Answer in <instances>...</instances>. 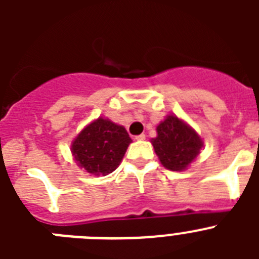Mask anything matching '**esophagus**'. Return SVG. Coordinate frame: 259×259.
I'll return each instance as SVG.
<instances>
[{"mask_svg": "<svg viewBox=\"0 0 259 259\" xmlns=\"http://www.w3.org/2000/svg\"><path fill=\"white\" fill-rule=\"evenodd\" d=\"M135 139H136V140H139V141H141V140H145V135H144V134H141V135H137V136H135Z\"/></svg>", "mask_w": 259, "mask_h": 259, "instance_id": "obj_1", "label": "esophagus"}]
</instances>
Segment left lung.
I'll return each instance as SVG.
<instances>
[{
  "instance_id": "1",
  "label": "left lung",
  "mask_w": 259,
  "mask_h": 259,
  "mask_svg": "<svg viewBox=\"0 0 259 259\" xmlns=\"http://www.w3.org/2000/svg\"><path fill=\"white\" fill-rule=\"evenodd\" d=\"M157 134L158 136L152 140L155 154L161 163L171 171L187 168L203 146L194 130L174 115H168L159 123Z\"/></svg>"
}]
</instances>
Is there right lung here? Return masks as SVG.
<instances>
[{"label":"right lung","instance_id":"right-lung-1","mask_svg":"<svg viewBox=\"0 0 259 259\" xmlns=\"http://www.w3.org/2000/svg\"><path fill=\"white\" fill-rule=\"evenodd\" d=\"M132 143L125 128L98 118L77 135L71 150L80 167L92 175H107L119 166Z\"/></svg>","mask_w":259,"mask_h":259}]
</instances>
